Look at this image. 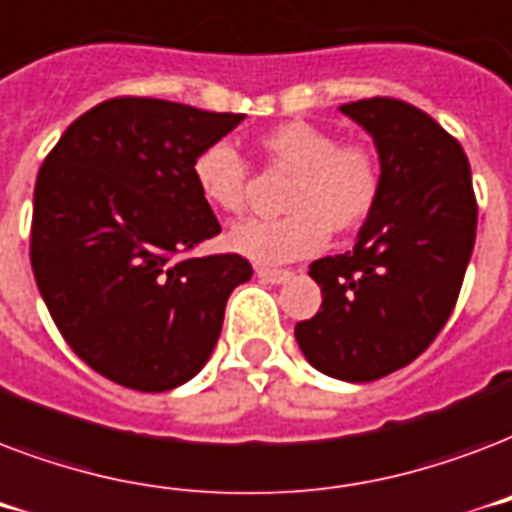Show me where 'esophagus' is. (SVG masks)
<instances>
[{
    "instance_id": "34e87169",
    "label": "esophagus",
    "mask_w": 512,
    "mask_h": 512,
    "mask_svg": "<svg viewBox=\"0 0 512 512\" xmlns=\"http://www.w3.org/2000/svg\"><path fill=\"white\" fill-rule=\"evenodd\" d=\"M255 273L268 284H284V281L292 279V271L287 268H268V265H257Z\"/></svg>"
}]
</instances>
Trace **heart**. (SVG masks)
<instances>
[{"mask_svg":"<svg viewBox=\"0 0 512 512\" xmlns=\"http://www.w3.org/2000/svg\"><path fill=\"white\" fill-rule=\"evenodd\" d=\"M257 151L273 167L295 172L284 193L287 215L247 220L225 233V244L255 263H292L327 247L329 236L353 233L382 196V164L372 146L340 140L335 130L292 119L257 135ZM191 177L209 207L241 215L249 199V164L225 140L193 156Z\"/></svg>","mask_w":512,"mask_h":512,"instance_id":"obj_1","label":"heart"}]
</instances>
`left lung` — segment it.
Returning <instances> with one entry per match:
<instances>
[{
    "label": "left lung",
    "mask_w": 512,
    "mask_h": 512,
    "mask_svg": "<svg viewBox=\"0 0 512 512\" xmlns=\"http://www.w3.org/2000/svg\"><path fill=\"white\" fill-rule=\"evenodd\" d=\"M374 138L382 196L356 247L311 263L321 308L295 337L319 372L372 382L412 364L452 316L476 244L468 156L425 111L396 98L340 106Z\"/></svg>",
    "instance_id": "left-lung-1"
}]
</instances>
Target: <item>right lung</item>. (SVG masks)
Instances as JSON below:
<instances>
[{
    "instance_id": "add662e5",
    "label": "right lung",
    "mask_w": 512,
    "mask_h": 512,
    "mask_svg": "<svg viewBox=\"0 0 512 512\" xmlns=\"http://www.w3.org/2000/svg\"><path fill=\"white\" fill-rule=\"evenodd\" d=\"M244 114L156 98H111L55 143L36 175L31 268L63 340L124 388L183 385L215 348L241 255L193 257L220 233L191 177L193 156Z\"/></svg>"
}]
</instances>
